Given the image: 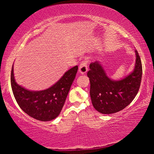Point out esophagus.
<instances>
[{
  "label": "esophagus",
  "mask_w": 154,
  "mask_h": 154,
  "mask_svg": "<svg viewBox=\"0 0 154 154\" xmlns=\"http://www.w3.org/2000/svg\"><path fill=\"white\" fill-rule=\"evenodd\" d=\"M88 60H85L83 62H81V64L79 66V71L81 74H85L88 71Z\"/></svg>",
  "instance_id": "34e87169"
}]
</instances>
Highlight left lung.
<instances>
[{
    "label": "left lung",
    "instance_id": "8db88e82",
    "mask_svg": "<svg viewBox=\"0 0 154 154\" xmlns=\"http://www.w3.org/2000/svg\"><path fill=\"white\" fill-rule=\"evenodd\" d=\"M136 60L132 72L119 80L108 77L99 61L90 64L88 77L90 82V97L94 107L99 113L111 114L130 105L139 92L142 78L140 58L135 50Z\"/></svg>",
    "mask_w": 154,
    "mask_h": 154
}]
</instances>
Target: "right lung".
<instances>
[{"label": "right lung", "mask_w": 154, "mask_h": 154, "mask_svg": "<svg viewBox=\"0 0 154 154\" xmlns=\"http://www.w3.org/2000/svg\"><path fill=\"white\" fill-rule=\"evenodd\" d=\"M77 70V66L71 68L48 89L32 91L21 86L15 82L13 64L11 85L18 105L26 113L37 120L48 122L55 119L63 107Z\"/></svg>", "instance_id": "obj_1"}]
</instances>
